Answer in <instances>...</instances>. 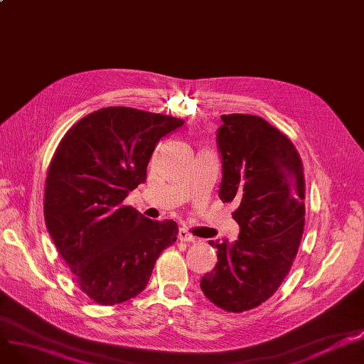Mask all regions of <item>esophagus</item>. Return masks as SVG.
Instances as JSON below:
<instances>
[{
  "label": "esophagus",
  "mask_w": 364,
  "mask_h": 364,
  "mask_svg": "<svg viewBox=\"0 0 364 364\" xmlns=\"http://www.w3.org/2000/svg\"><path fill=\"white\" fill-rule=\"evenodd\" d=\"M178 239L181 242H195L196 240V237L192 233H190L188 230H186V228H180V230H178Z\"/></svg>",
  "instance_id": "esophagus-1"
}]
</instances>
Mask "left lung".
Masks as SVG:
<instances>
[{
	"mask_svg": "<svg viewBox=\"0 0 364 364\" xmlns=\"http://www.w3.org/2000/svg\"><path fill=\"white\" fill-rule=\"evenodd\" d=\"M218 196L237 203V240L209 242L218 262L200 280L217 307L242 313L269 299L289 273L304 232L305 181L292 141L254 114H223Z\"/></svg>",
	"mask_w": 364,
	"mask_h": 364,
	"instance_id": "left-lung-1",
	"label": "left lung"
}]
</instances>
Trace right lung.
Returning a JSON list of instances; mask_svg holds the SVG:
<instances>
[{
	"label": "right lung",
	"mask_w": 364,
	"mask_h": 364,
	"mask_svg": "<svg viewBox=\"0 0 364 364\" xmlns=\"http://www.w3.org/2000/svg\"><path fill=\"white\" fill-rule=\"evenodd\" d=\"M184 121L132 107H103L62 139L46 180L47 230L80 289L102 305L137 296L176 221H155L122 205L146 181L156 144Z\"/></svg>",
	"instance_id": "right-lung-1"
}]
</instances>
